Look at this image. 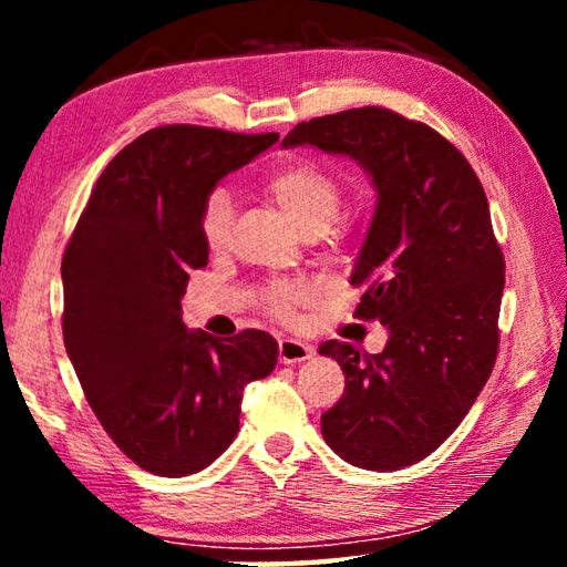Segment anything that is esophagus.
Wrapping results in <instances>:
<instances>
[{
  "mask_svg": "<svg viewBox=\"0 0 567 567\" xmlns=\"http://www.w3.org/2000/svg\"><path fill=\"white\" fill-rule=\"evenodd\" d=\"M315 348L310 342L302 340H292V338H282L280 340V362L292 364V362H302L307 358H312Z\"/></svg>",
  "mask_w": 567,
  "mask_h": 567,
  "instance_id": "esophagus-1",
  "label": "esophagus"
}]
</instances>
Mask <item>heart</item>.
I'll use <instances>...</instances> for the list:
<instances>
[{"instance_id":"1","label":"heart","mask_w":567,"mask_h":567,"mask_svg":"<svg viewBox=\"0 0 567 567\" xmlns=\"http://www.w3.org/2000/svg\"><path fill=\"white\" fill-rule=\"evenodd\" d=\"M265 189L310 237L328 233L342 213L344 197L340 182L312 162H290V165L277 167L265 179ZM229 225H233V195L227 187H215L205 197L203 213H199L205 243L209 247L223 245L229 235ZM297 300H300V292L292 285L275 282L267 287V302L275 312L285 315Z\"/></svg>"}]
</instances>
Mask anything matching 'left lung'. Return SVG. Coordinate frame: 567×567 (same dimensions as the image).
<instances>
[{
	"instance_id": "left-lung-1",
	"label": "left lung",
	"mask_w": 567,
	"mask_h": 567,
	"mask_svg": "<svg viewBox=\"0 0 567 567\" xmlns=\"http://www.w3.org/2000/svg\"><path fill=\"white\" fill-rule=\"evenodd\" d=\"M285 147L312 145L368 169L378 205L352 285L354 318L378 320V354L328 340L344 392L322 415V437L364 470H400L427 457L473 408L501 344L505 257L475 169L427 124L385 107L300 122Z\"/></svg>"
}]
</instances>
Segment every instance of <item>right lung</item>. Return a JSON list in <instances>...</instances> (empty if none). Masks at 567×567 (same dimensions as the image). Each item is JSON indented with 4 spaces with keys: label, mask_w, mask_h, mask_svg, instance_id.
Returning a JSON list of instances; mask_svg holds the SVG:
<instances>
[{
    "label": "right lung",
    "mask_w": 567,
    "mask_h": 567,
    "mask_svg": "<svg viewBox=\"0 0 567 567\" xmlns=\"http://www.w3.org/2000/svg\"><path fill=\"white\" fill-rule=\"evenodd\" d=\"M277 140L197 124L140 134L104 167L66 243V354L102 427L147 473L192 475L223 455L245 385L277 364L272 334L187 330L179 305L189 270L207 265L205 197Z\"/></svg>",
    "instance_id": "add662e5"
}]
</instances>
